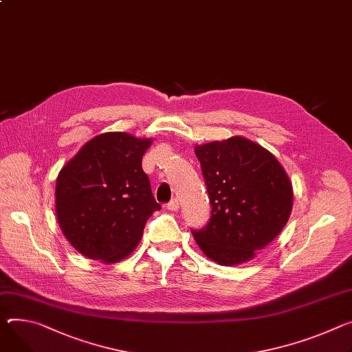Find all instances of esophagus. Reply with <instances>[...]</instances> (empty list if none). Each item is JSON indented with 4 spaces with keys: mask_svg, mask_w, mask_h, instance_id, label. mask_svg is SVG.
Here are the masks:
<instances>
[{
    "mask_svg": "<svg viewBox=\"0 0 352 352\" xmlns=\"http://www.w3.org/2000/svg\"><path fill=\"white\" fill-rule=\"evenodd\" d=\"M167 209L171 210V212H175L179 209V202L177 199H171L168 204H167Z\"/></svg>",
    "mask_w": 352,
    "mask_h": 352,
    "instance_id": "1",
    "label": "esophagus"
}]
</instances>
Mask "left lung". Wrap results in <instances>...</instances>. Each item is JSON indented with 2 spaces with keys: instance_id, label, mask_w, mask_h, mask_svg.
<instances>
[{
  "instance_id": "8db88e82",
  "label": "left lung",
  "mask_w": 352,
  "mask_h": 352,
  "mask_svg": "<svg viewBox=\"0 0 352 352\" xmlns=\"http://www.w3.org/2000/svg\"><path fill=\"white\" fill-rule=\"evenodd\" d=\"M195 154L212 206L208 225L192 230L197 244L219 265L250 261L291 216L289 177L274 154L241 136L197 146Z\"/></svg>"
}]
</instances>
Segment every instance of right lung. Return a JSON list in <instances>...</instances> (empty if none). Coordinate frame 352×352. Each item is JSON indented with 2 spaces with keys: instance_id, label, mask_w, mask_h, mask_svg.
I'll return each instance as SVG.
<instances>
[{
  "instance_id": "1",
  "label": "right lung",
  "mask_w": 352,
  "mask_h": 352,
  "mask_svg": "<svg viewBox=\"0 0 352 352\" xmlns=\"http://www.w3.org/2000/svg\"><path fill=\"white\" fill-rule=\"evenodd\" d=\"M151 139L109 132L95 136L63 167L56 182V216L84 257L115 264L139 244L160 206L142 158Z\"/></svg>"
}]
</instances>
